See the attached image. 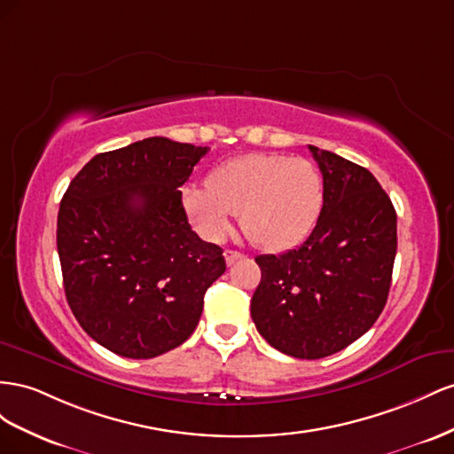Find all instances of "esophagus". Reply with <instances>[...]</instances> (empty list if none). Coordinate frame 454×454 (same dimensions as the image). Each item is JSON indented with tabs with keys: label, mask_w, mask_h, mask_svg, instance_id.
I'll list each match as a JSON object with an SVG mask.
<instances>
[{
	"label": "esophagus",
	"mask_w": 454,
	"mask_h": 454,
	"mask_svg": "<svg viewBox=\"0 0 454 454\" xmlns=\"http://www.w3.org/2000/svg\"><path fill=\"white\" fill-rule=\"evenodd\" d=\"M224 258H226V264H228V266H231L234 262L241 261V258H245V254H241V253H238V251L226 249V251H224Z\"/></svg>",
	"instance_id": "34e87169"
}]
</instances>
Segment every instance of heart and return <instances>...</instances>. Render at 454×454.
Instances as JSON below:
<instances>
[{"label":"heart","mask_w":454,"mask_h":454,"mask_svg":"<svg viewBox=\"0 0 454 454\" xmlns=\"http://www.w3.org/2000/svg\"><path fill=\"white\" fill-rule=\"evenodd\" d=\"M184 207L205 238L223 239L236 213L254 245L283 251L301 243L316 226L323 207L317 167L283 153H249L211 175L209 184H188Z\"/></svg>","instance_id":"b5f03b06"}]
</instances>
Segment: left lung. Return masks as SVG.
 I'll return each mask as SVG.
<instances>
[{
  "mask_svg": "<svg viewBox=\"0 0 454 454\" xmlns=\"http://www.w3.org/2000/svg\"><path fill=\"white\" fill-rule=\"evenodd\" d=\"M323 207L308 239L254 261L251 316L270 346L299 359L340 352L382 314L397 251V216L365 167L316 146Z\"/></svg>",
  "mask_w": 454,
  "mask_h": 454,
  "instance_id": "1",
  "label": "left lung"
}]
</instances>
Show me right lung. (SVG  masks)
<instances>
[{
    "label": "right lung",
    "mask_w": 454,
    "mask_h": 454,
    "mask_svg": "<svg viewBox=\"0 0 454 454\" xmlns=\"http://www.w3.org/2000/svg\"><path fill=\"white\" fill-rule=\"evenodd\" d=\"M209 152L150 137L95 155L60 201L64 293L83 331L110 352L150 359L188 340L223 249L188 224L178 188Z\"/></svg>",
    "instance_id": "1"
}]
</instances>
